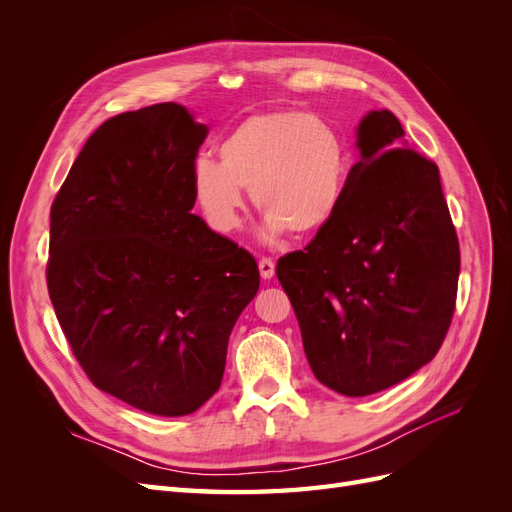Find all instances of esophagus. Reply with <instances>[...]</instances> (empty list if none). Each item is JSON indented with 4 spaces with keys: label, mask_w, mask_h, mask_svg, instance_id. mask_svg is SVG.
I'll use <instances>...</instances> for the list:
<instances>
[{
    "label": "esophagus",
    "mask_w": 512,
    "mask_h": 512,
    "mask_svg": "<svg viewBox=\"0 0 512 512\" xmlns=\"http://www.w3.org/2000/svg\"><path fill=\"white\" fill-rule=\"evenodd\" d=\"M258 271H260V277L262 280H271V277L275 275V262L271 258H260L258 262Z\"/></svg>",
    "instance_id": "1"
}]
</instances>
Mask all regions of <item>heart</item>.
<instances>
[{
    "instance_id": "heart-1",
    "label": "heart",
    "mask_w": 512,
    "mask_h": 512,
    "mask_svg": "<svg viewBox=\"0 0 512 512\" xmlns=\"http://www.w3.org/2000/svg\"><path fill=\"white\" fill-rule=\"evenodd\" d=\"M348 147L331 123L303 111L260 113L237 123L220 141V160L198 156L192 194L209 226L232 232L241 224L243 188L265 211L262 237L316 235L342 205Z\"/></svg>"
}]
</instances>
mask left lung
I'll return each instance as SVG.
<instances>
[{
    "label": "left lung",
    "instance_id": "obj_1",
    "mask_svg": "<svg viewBox=\"0 0 512 512\" xmlns=\"http://www.w3.org/2000/svg\"><path fill=\"white\" fill-rule=\"evenodd\" d=\"M380 108L356 126L335 218L277 262L314 376L346 397L380 393L427 365L455 312L459 241L438 166Z\"/></svg>",
    "mask_w": 512,
    "mask_h": 512
}]
</instances>
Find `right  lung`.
Wrapping results in <instances>:
<instances>
[{"mask_svg":"<svg viewBox=\"0 0 512 512\" xmlns=\"http://www.w3.org/2000/svg\"><path fill=\"white\" fill-rule=\"evenodd\" d=\"M209 130L164 102L89 136L51 207L46 284L100 391L158 416L218 393L256 260L198 218L192 164Z\"/></svg>","mask_w":512,"mask_h":512,"instance_id":"1","label":"right lung"}]
</instances>
